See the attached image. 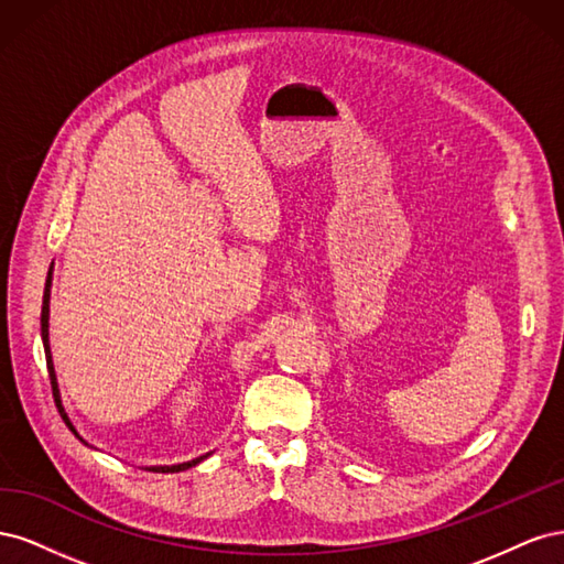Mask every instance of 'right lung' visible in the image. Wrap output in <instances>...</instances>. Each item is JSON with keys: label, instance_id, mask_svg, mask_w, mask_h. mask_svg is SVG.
Returning <instances> with one entry per match:
<instances>
[{"label": "right lung", "instance_id": "add662e5", "mask_svg": "<svg viewBox=\"0 0 564 564\" xmlns=\"http://www.w3.org/2000/svg\"><path fill=\"white\" fill-rule=\"evenodd\" d=\"M51 280H54V263H51L48 268V275H46V284H44V299H42V317H40V324H42V344H44V355H46V369H48V379H51V390H54V402L58 406V414L61 419L65 421L67 429H70V433L82 442V445L91 447L87 440H84L77 431V425L73 423L70 414H67V409L63 404V395H61V386H58V377H56V365H54V352H51V334H48V315H51ZM209 454L204 456H197L193 460H183V464H174V466H148L145 470H152V473H181V470H187L197 466L199 460L207 458Z\"/></svg>", "mask_w": 564, "mask_h": 564}]
</instances>
